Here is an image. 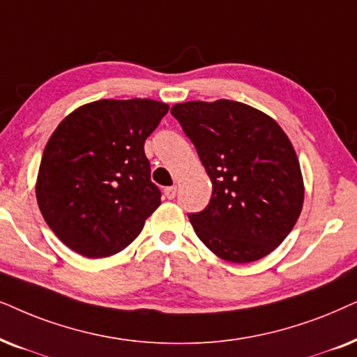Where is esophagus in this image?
Masks as SVG:
<instances>
[{
	"mask_svg": "<svg viewBox=\"0 0 357 357\" xmlns=\"http://www.w3.org/2000/svg\"><path fill=\"white\" fill-rule=\"evenodd\" d=\"M163 194H165V197L168 199V201H173V199L176 197V186H171V188H166L165 191H163Z\"/></svg>",
	"mask_w": 357,
	"mask_h": 357,
	"instance_id": "1",
	"label": "esophagus"
}]
</instances>
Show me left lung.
<instances>
[{"label": "left lung", "mask_w": 357, "mask_h": 357, "mask_svg": "<svg viewBox=\"0 0 357 357\" xmlns=\"http://www.w3.org/2000/svg\"><path fill=\"white\" fill-rule=\"evenodd\" d=\"M171 114L196 146L212 197L189 213L199 240L230 263H253L278 248L303 206L297 153L278 122L248 104H174Z\"/></svg>", "instance_id": "1"}]
</instances>
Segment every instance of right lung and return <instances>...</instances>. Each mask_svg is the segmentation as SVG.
I'll return each instance as SVG.
<instances>
[{"label": "right lung", "instance_id": "right-lung-1", "mask_svg": "<svg viewBox=\"0 0 357 357\" xmlns=\"http://www.w3.org/2000/svg\"><path fill=\"white\" fill-rule=\"evenodd\" d=\"M169 106L99 99L70 112L47 142L36 197L70 250L106 258L134 241L161 204L144 144Z\"/></svg>", "mask_w": 357, "mask_h": 357}]
</instances>
